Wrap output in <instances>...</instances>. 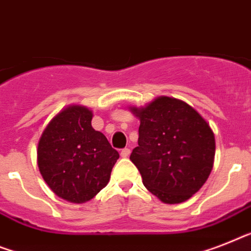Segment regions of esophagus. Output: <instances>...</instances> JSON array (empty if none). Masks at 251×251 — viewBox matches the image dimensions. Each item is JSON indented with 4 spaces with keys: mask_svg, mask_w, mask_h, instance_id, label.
Wrapping results in <instances>:
<instances>
[{
    "mask_svg": "<svg viewBox=\"0 0 251 251\" xmlns=\"http://www.w3.org/2000/svg\"><path fill=\"white\" fill-rule=\"evenodd\" d=\"M129 154H130V150L128 148L123 149V150H122V152H121L122 158H128V156H129Z\"/></svg>",
    "mask_w": 251,
    "mask_h": 251,
    "instance_id": "obj_1",
    "label": "esophagus"
}]
</instances>
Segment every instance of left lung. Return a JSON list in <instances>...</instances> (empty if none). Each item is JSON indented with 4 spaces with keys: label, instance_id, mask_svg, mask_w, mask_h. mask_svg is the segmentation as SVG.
I'll return each instance as SVG.
<instances>
[{
    "label": "left lung",
    "instance_id": "obj_1",
    "mask_svg": "<svg viewBox=\"0 0 251 251\" xmlns=\"http://www.w3.org/2000/svg\"><path fill=\"white\" fill-rule=\"evenodd\" d=\"M138 146L130 160L145 187L165 204H179L195 195L213 169L215 138L212 128L192 106L175 97L159 96L141 107Z\"/></svg>",
    "mask_w": 251,
    "mask_h": 251
}]
</instances>
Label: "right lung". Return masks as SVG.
<instances>
[{
  "instance_id": "right-lung-1",
  "label": "right lung",
  "mask_w": 251,
  "mask_h": 251,
  "mask_svg": "<svg viewBox=\"0 0 251 251\" xmlns=\"http://www.w3.org/2000/svg\"><path fill=\"white\" fill-rule=\"evenodd\" d=\"M93 113L82 105L59 111L43 129L37 149L39 173L55 195L83 204L109 183L119 154L92 128Z\"/></svg>"
}]
</instances>
